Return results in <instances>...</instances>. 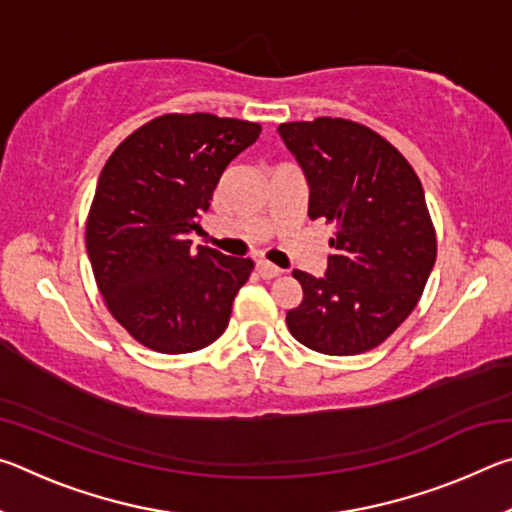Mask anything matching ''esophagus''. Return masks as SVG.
<instances>
[{
	"instance_id": "34e87169",
	"label": "esophagus",
	"mask_w": 512,
	"mask_h": 512,
	"mask_svg": "<svg viewBox=\"0 0 512 512\" xmlns=\"http://www.w3.org/2000/svg\"><path fill=\"white\" fill-rule=\"evenodd\" d=\"M257 273L264 277V280H271V277H277V275H282V268H277L275 264H271V262H266V259H259L257 262Z\"/></svg>"
}]
</instances>
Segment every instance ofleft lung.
Masks as SVG:
<instances>
[{
  "label": "left lung",
  "mask_w": 512,
  "mask_h": 512,
  "mask_svg": "<svg viewBox=\"0 0 512 512\" xmlns=\"http://www.w3.org/2000/svg\"><path fill=\"white\" fill-rule=\"evenodd\" d=\"M277 133L309 185V216L334 223L325 277L293 271L302 302L289 332L332 357L384 343L418 305L436 264V230L409 160L372 128L341 117Z\"/></svg>",
  "instance_id": "left-lung-1"
}]
</instances>
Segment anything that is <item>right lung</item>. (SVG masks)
Segmentation results:
<instances>
[{
    "instance_id": "right-lung-1",
    "label": "right lung",
    "mask_w": 512,
    "mask_h": 512,
    "mask_svg": "<svg viewBox=\"0 0 512 512\" xmlns=\"http://www.w3.org/2000/svg\"><path fill=\"white\" fill-rule=\"evenodd\" d=\"M259 133L255 121L171 112L128 135L103 167L85 246L108 311L149 350H201L228 327L253 259L194 253L187 235L201 230L225 167Z\"/></svg>"
}]
</instances>
